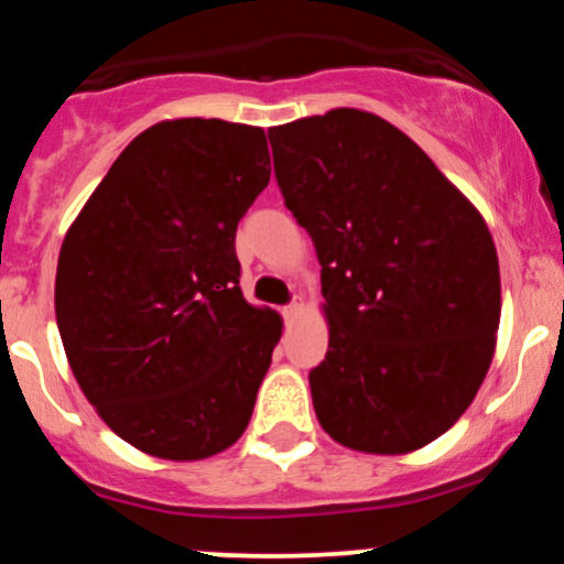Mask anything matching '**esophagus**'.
<instances>
[{"instance_id":"esophagus-1","label":"esophagus","mask_w":564,"mask_h":564,"mask_svg":"<svg viewBox=\"0 0 564 564\" xmlns=\"http://www.w3.org/2000/svg\"><path fill=\"white\" fill-rule=\"evenodd\" d=\"M302 307H304L302 300H294V302H291V304H286V307H283V318H286V321L291 323V321L296 318V315L302 313Z\"/></svg>"}]
</instances>
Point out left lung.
<instances>
[{"label": "left lung", "instance_id": "left-lung-1", "mask_svg": "<svg viewBox=\"0 0 564 564\" xmlns=\"http://www.w3.org/2000/svg\"><path fill=\"white\" fill-rule=\"evenodd\" d=\"M268 134L278 187L321 262L315 416L352 451L424 448L462 419L494 360L501 275L488 225L377 113L334 108Z\"/></svg>", "mask_w": 564, "mask_h": 564}]
</instances>
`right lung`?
Wrapping results in <instances>:
<instances>
[{"instance_id":"add662e5","label":"right lung","mask_w":564,"mask_h":564,"mask_svg":"<svg viewBox=\"0 0 564 564\" xmlns=\"http://www.w3.org/2000/svg\"><path fill=\"white\" fill-rule=\"evenodd\" d=\"M268 164L260 127L159 121L63 238L55 318L70 371L142 453L198 462L249 426L283 323L243 300L236 228Z\"/></svg>"}]
</instances>
